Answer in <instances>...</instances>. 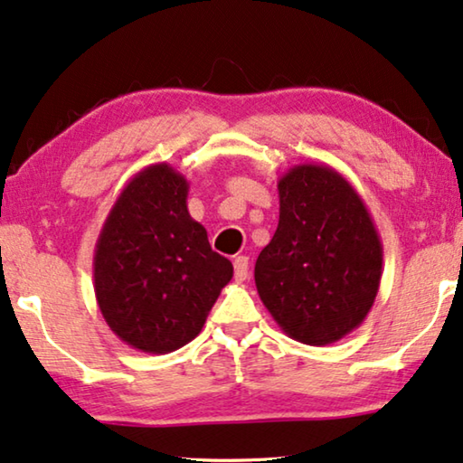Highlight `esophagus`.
<instances>
[{
	"mask_svg": "<svg viewBox=\"0 0 463 463\" xmlns=\"http://www.w3.org/2000/svg\"><path fill=\"white\" fill-rule=\"evenodd\" d=\"M233 278L238 282H244L249 278V257H236L233 259Z\"/></svg>",
	"mask_w": 463,
	"mask_h": 463,
	"instance_id": "1",
	"label": "esophagus"
}]
</instances>
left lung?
<instances>
[{"instance_id": "obj_1", "label": "left lung", "mask_w": 463, "mask_h": 463, "mask_svg": "<svg viewBox=\"0 0 463 463\" xmlns=\"http://www.w3.org/2000/svg\"><path fill=\"white\" fill-rule=\"evenodd\" d=\"M280 219L255 263L263 306L284 335L328 345L363 325L382 282L383 246L369 208L326 164L278 179Z\"/></svg>"}]
</instances>
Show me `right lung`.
<instances>
[{"label": "right lung", "instance_id": "1", "mask_svg": "<svg viewBox=\"0 0 463 463\" xmlns=\"http://www.w3.org/2000/svg\"><path fill=\"white\" fill-rule=\"evenodd\" d=\"M189 183L166 162L126 183L94 249V295L126 345L168 354L195 339L233 276L187 211Z\"/></svg>", "mask_w": 463, "mask_h": 463}]
</instances>
